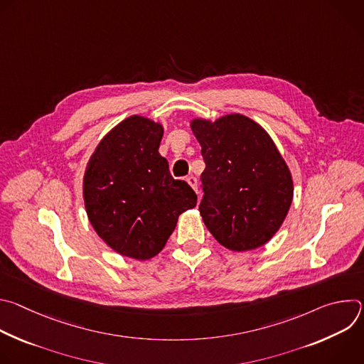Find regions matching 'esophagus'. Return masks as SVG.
<instances>
[{"label": "esophagus", "instance_id": "34e87169", "mask_svg": "<svg viewBox=\"0 0 364 364\" xmlns=\"http://www.w3.org/2000/svg\"><path fill=\"white\" fill-rule=\"evenodd\" d=\"M187 183L191 186V188H193L196 193H198V191H197V187H198V181H197V178H196V177H193V176L187 177Z\"/></svg>", "mask_w": 364, "mask_h": 364}]
</instances>
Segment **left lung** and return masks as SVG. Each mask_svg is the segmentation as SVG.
Wrapping results in <instances>:
<instances>
[{"instance_id":"obj_1","label":"left lung","mask_w":364,"mask_h":364,"mask_svg":"<svg viewBox=\"0 0 364 364\" xmlns=\"http://www.w3.org/2000/svg\"><path fill=\"white\" fill-rule=\"evenodd\" d=\"M190 128L205 163L198 207L205 228L233 252L264 246L279 230L294 197L292 174L274 139L242 114L193 118Z\"/></svg>"}]
</instances>
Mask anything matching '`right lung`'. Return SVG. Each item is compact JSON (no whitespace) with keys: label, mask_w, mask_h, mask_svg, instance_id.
<instances>
[{"label":"right lung","mask_w":364,"mask_h":364,"mask_svg":"<svg viewBox=\"0 0 364 364\" xmlns=\"http://www.w3.org/2000/svg\"><path fill=\"white\" fill-rule=\"evenodd\" d=\"M163 134L160 122L128 117L100 139L83 176L92 228L117 253L136 261L159 255L178 216L197 203L193 188L171 177L159 152Z\"/></svg>","instance_id":"right-lung-1"}]
</instances>
